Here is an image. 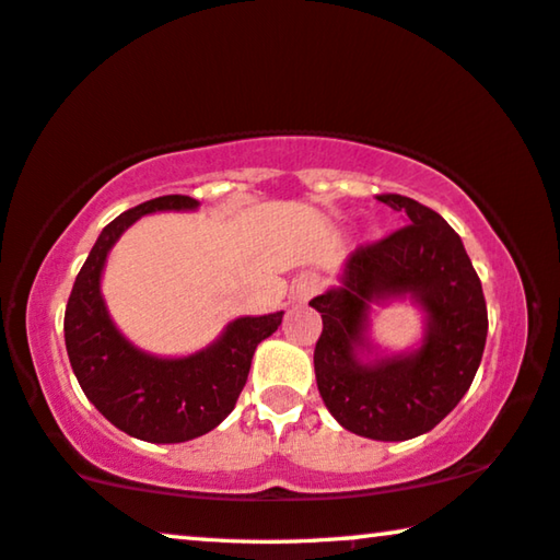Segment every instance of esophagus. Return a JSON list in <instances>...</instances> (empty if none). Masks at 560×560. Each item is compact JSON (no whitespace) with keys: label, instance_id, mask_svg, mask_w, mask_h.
<instances>
[{"label":"esophagus","instance_id":"1","mask_svg":"<svg viewBox=\"0 0 560 560\" xmlns=\"http://www.w3.org/2000/svg\"><path fill=\"white\" fill-rule=\"evenodd\" d=\"M315 290H318V278H315V275H305V278H300L298 280V285H295V298L300 300V303H305L307 298H311Z\"/></svg>","mask_w":560,"mask_h":560}]
</instances>
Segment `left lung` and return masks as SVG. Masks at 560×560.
Instances as JSON below:
<instances>
[{
  "instance_id": "1",
  "label": "left lung",
  "mask_w": 560,
  "mask_h": 560,
  "mask_svg": "<svg viewBox=\"0 0 560 560\" xmlns=\"http://www.w3.org/2000/svg\"><path fill=\"white\" fill-rule=\"evenodd\" d=\"M376 199L401 212L404 226L355 249L340 285L311 300L323 318L313 363L340 427L404 442L434 429L467 394L488 338V305L459 234L434 209L401 194ZM407 296L425 313V336L415 352L386 357L368 338L370 305Z\"/></svg>"
}]
</instances>
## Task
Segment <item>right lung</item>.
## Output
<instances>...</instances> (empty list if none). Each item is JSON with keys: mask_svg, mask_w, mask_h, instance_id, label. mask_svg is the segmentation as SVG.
Here are the masks:
<instances>
[{"mask_svg": "<svg viewBox=\"0 0 560 560\" xmlns=\"http://www.w3.org/2000/svg\"><path fill=\"white\" fill-rule=\"evenodd\" d=\"M197 207V199L168 194L116 217L95 240L65 307V348L80 388L113 427L151 444L189 442L222 424L247 384L257 343L282 323V311L245 315L226 323L214 343L182 359L145 353L116 328L101 293L113 245L143 214Z\"/></svg>", "mask_w": 560, "mask_h": 560, "instance_id": "add662e5", "label": "right lung"}]
</instances>
